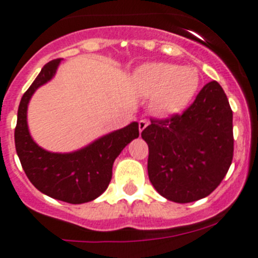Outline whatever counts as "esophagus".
I'll use <instances>...</instances> for the list:
<instances>
[{"instance_id": "34e87169", "label": "esophagus", "mask_w": 258, "mask_h": 258, "mask_svg": "<svg viewBox=\"0 0 258 258\" xmlns=\"http://www.w3.org/2000/svg\"><path fill=\"white\" fill-rule=\"evenodd\" d=\"M148 123H150V122H148L147 119H141V121L139 122V130H140V132L144 131L146 127L148 126Z\"/></svg>"}]
</instances>
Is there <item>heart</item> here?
<instances>
[{
    "label": "heart",
    "instance_id": "b5f03b06",
    "mask_svg": "<svg viewBox=\"0 0 258 258\" xmlns=\"http://www.w3.org/2000/svg\"><path fill=\"white\" fill-rule=\"evenodd\" d=\"M140 90L152 97V110L158 116L181 113L196 96L200 76L192 67L153 62L140 67L135 74Z\"/></svg>",
    "mask_w": 258,
    "mask_h": 258
}]
</instances>
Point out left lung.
Segmentation results:
<instances>
[{"label":"left lung","instance_id":"8db88e82","mask_svg":"<svg viewBox=\"0 0 258 258\" xmlns=\"http://www.w3.org/2000/svg\"><path fill=\"white\" fill-rule=\"evenodd\" d=\"M141 136L148 145V178L161 196L177 204L209 196L233 157L232 110L225 91L209 82L183 113L151 119Z\"/></svg>","mask_w":258,"mask_h":258}]
</instances>
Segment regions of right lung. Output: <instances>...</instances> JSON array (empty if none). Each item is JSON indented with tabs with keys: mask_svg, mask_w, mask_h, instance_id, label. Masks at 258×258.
<instances>
[{
	"mask_svg": "<svg viewBox=\"0 0 258 258\" xmlns=\"http://www.w3.org/2000/svg\"><path fill=\"white\" fill-rule=\"evenodd\" d=\"M59 62L61 59H53L46 63L21 98L15 145L26 176L38 191L52 199L79 205L93 201L106 191L112 178L114 160L139 137V123L132 122L74 152H49L40 147L28 131V103L38 87L53 79Z\"/></svg>",
	"mask_w": 258,
	"mask_h": 258,
	"instance_id": "1",
	"label": "right lung"
}]
</instances>
